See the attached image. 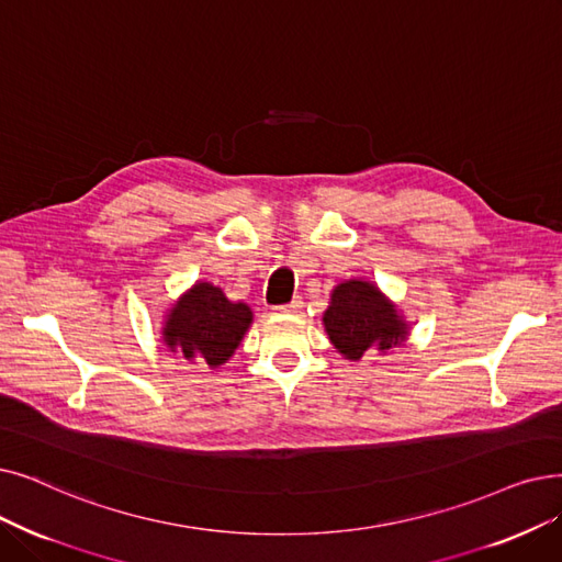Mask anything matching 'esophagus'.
Returning <instances> with one entry per match:
<instances>
[{
    "instance_id": "obj_1",
    "label": "esophagus",
    "mask_w": 562,
    "mask_h": 562,
    "mask_svg": "<svg viewBox=\"0 0 562 562\" xmlns=\"http://www.w3.org/2000/svg\"><path fill=\"white\" fill-rule=\"evenodd\" d=\"M301 307H303V301H301V299H294L291 303L278 305V307H273V310H276V314H294V312H301Z\"/></svg>"
}]
</instances>
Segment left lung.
I'll return each instance as SVG.
<instances>
[{
    "instance_id": "1",
    "label": "left lung",
    "mask_w": 562,
    "mask_h": 562,
    "mask_svg": "<svg viewBox=\"0 0 562 562\" xmlns=\"http://www.w3.org/2000/svg\"><path fill=\"white\" fill-rule=\"evenodd\" d=\"M324 328L333 347L349 360H360L372 349L385 353L408 335L397 305L368 280H345L333 289Z\"/></svg>"
}]
</instances>
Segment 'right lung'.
<instances>
[{
  "label": "right lung",
  "mask_w": 562,
  "mask_h": 562,
  "mask_svg": "<svg viewBox=\"0 0 562 562\" xmlns=\"http://www.w3.org/2000/svg\"><path fill=\"white\" fill-rule=\"evenodd\" d=\"M252 324L246 303H232L221 286L194 282L167 312L162 341L186 360H202L209 368L227 362Z\"/></svg>",
  "instance_id": "right-lung-1"
}]
</instances>
